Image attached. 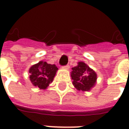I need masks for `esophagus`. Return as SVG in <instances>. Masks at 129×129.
<instances>
[{"label":"esophagus","mask_w":129,"mask_h":129,"mask_svg":"<svg viewBox=\"0 0 129 129\" xmlns=\"http://www.w3.org/2000/svg\"><path fill=\"white\" fill-rule=\"evenodd\" d=\"M63 68H64V69H66V70H68V69H69V68H70V66H69V65L64 66H63Z\"/></svg>","instance_id":"34e87169"}]
</instances>
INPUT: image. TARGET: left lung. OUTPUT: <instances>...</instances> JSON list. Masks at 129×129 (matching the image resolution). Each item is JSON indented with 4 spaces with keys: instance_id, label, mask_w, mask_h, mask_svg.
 I'll list each match as a JSON object with an SVG mask.
<instances>
[{
    "instance_id": "left-lung-1",
    "label": "left lung",
    "mask_w": 129,
    "mask_h": 129,
    "mask_svg": "<svg viewBox=\"0 0 129 129\" xmlns=\"http://www.w3.org/2000/svg\"><path fill=\"white\" fill-rule=\"evenodd\" d=\"M71 77L73 84L78 90L88 91L95 86L97 81V74L84 62L72 68Z\"/></svg>"
}]
</instances>
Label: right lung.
<instances>
[{"label":"right lung","instance_id":"add662e5","mask_svg":"<svg viewBox=\"0 0 129 129\" xmlns=\"http://www.w3.org/2000/svg\"><path fill=\"white\" fill-rule=\"evenodd\" d=\"M57 70L58 68L54 64L41 61L29 68V79L34 86L40 89H46L53 81Z\"/></svg>","mask_w":129,"mask_h":129}]
</instances>
